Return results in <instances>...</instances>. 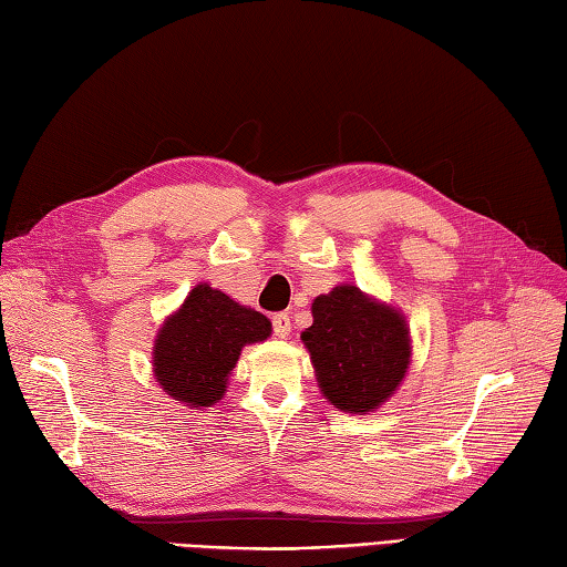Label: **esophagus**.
I'll return each mask as SVG.
<instances>
[{
  "label": "esophagus",
  "instance_id": "esophagus-1",
  "mask_svg": "<svg viewBox=\"0 0 567 567\" xmlns=\"http://www.w3.org/2000/svg\"><path fill=\"white\" fill-rule=\"evenodd\" d=\"M290 329H292L290 315H285V311H280V315L272 317V331H275L277 339H285V336H290Z\"/></svg>",
  "mask_w": 567,
  "mask_h": 567
}]
</instances>
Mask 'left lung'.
I'll use <instances>...</instances> for the list:
<instances>
[{"instance_id": "8db88e82", "label": "left lung", "mask_w": 567, "mask_h": 567, "mask_svg": "<svg viewBox=\"0 0 567 567\" xmlns=\"http://www.w3.org/2000/svg\"><path fill=\"white\" fill-rule=\"evenodd\" d=\"M311 317L302 343L321 394L348 414L375 412L400 388L412 358L404 317L355 285L319 295Z\"/></svg>"}]
</instances>
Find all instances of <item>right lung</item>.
I'll return each mask as SVG.
<instances>
[{
    "instance_id": "1",
    "label": "right lung",
    "mask_w": 567,
    "mask_h": 567,
    "mask_svg": "<svg viewBox=\"0 0 567 567\" xmlns=\"http://www.w3.org/2000/svg\"><path fill=\"white\" fill-rule=\"evenodd\" d=\"M270 331L260 311L202 282L155 336L153 375L185 406H212L224 396L244 346L265 341Z\"/></svg>"
}]
</instances>
